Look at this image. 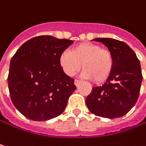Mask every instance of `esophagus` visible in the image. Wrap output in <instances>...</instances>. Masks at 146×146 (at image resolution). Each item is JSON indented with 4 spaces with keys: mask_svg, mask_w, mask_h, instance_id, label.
Masks as SVG:
<instances>
[{
    "mask_svg": "<svg viewBox=\"0 0 146 146\" xmlns=\"http://www.w3.org/2000/svg\"><path fill=\"white\" fill-rule=\"evenodd\" d=\"M74 84H75V86H78L80 84V80H75Z\"/></svg>",
    "mask_w": 146,
    "mask_h": 146,
    "instance_id": "obj_1",
    "label": "esophagus"
}]
</instances>
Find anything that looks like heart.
Here are the masks:
<instances>
[{
    "instance_id": "heart-1",
    "label": "heart",
    "mask_w": 146,
    "mask_h": 146,
    "mask_svg": "<svg viewBox=\"0 0 146 146\" xmlns=\"http://www.w3.org/2000/svg\"><path fill=\"white\" fill-rule=\"evenodd\" d=\"M59 63L68 76H73L82 66L84 78L93 79L96 83H102L111 75L114 57L109 50L94 43L84 42L76 46L71 52L62 51Z\"/></svg>"
}]
</instances>
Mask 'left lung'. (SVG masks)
<instances>
[{
	"mask_svg": "<svg viewBox=\"0 0 146 146\" xmlns=\"http://www.w3.org/2000/svg\"><path fill=\"white\" fill-rule=\"evenodd\" d=\"M114 57L111 75L101 86L93 87L86 103L91 113L104 118H119L130 111L139 98L142 82L140 60L126 43L111 38H96Z\"/></svg>",
	"mask_w": 146,
	"mask_h": 146,
	"instance_id": "obj_1",
	"label": "left lung"
}]
</instances>
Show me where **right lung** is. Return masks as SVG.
Returning <instances> with one entry per match:
<instances>
[{
    "label": "right lung",
    "mask_w": 146,
    "mask_h": 146,
    "mask_svg": "<svg viewBox=\"0 0 146 146\" xmlns=\"http://www.w3.org/2000/svg\"><path fill=\"white\" fill-rule=\"evenodd\" d=\"M74 41L40 36L25 42L11 60L8 87L11 99L24 116L36 121L57 117L76 90L75 80L59 63L62 51Z\"/></svg>",
    "instance_id": "right-lung-1"
}]
</instances>
